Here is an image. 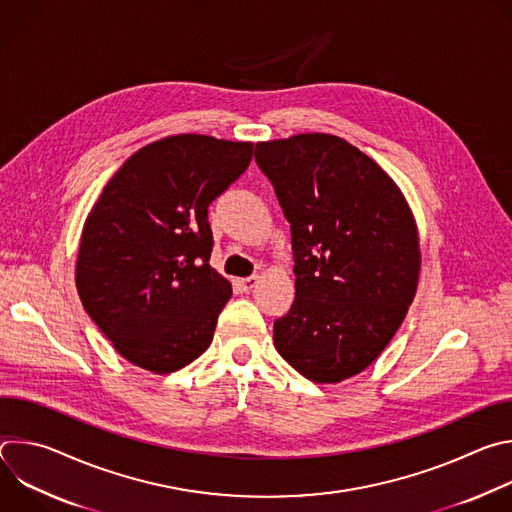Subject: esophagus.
Wrapping results in <instances>:
<instances>
[{"label":"esophagus","mask_w":512,"mask_h":512,"mask_svg":"<svg viewBox=\"0 0 512 512\" xmlns=\"http://www.w3.org/2000/svg\"><path fill=\"white\" fill-rule=\"evenodd\" d=\"M259 283V275H251V277H243V279H237V285L241 287V291H251L255 285Z\"/></svg>","instance_id":"1"}]
</instances>
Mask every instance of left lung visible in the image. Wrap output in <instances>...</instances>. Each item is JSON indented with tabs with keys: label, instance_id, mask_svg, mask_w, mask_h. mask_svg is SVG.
I'll list each match as a JSON object with an SVG mask.
<instances>
[{
	"label": "left lung",
	"instance_id": "left-lung-1",
	"mask_svg": "<svg viewBox=\"0 0 512 512\" xmlns=\"http://www.w3.org/2000/svg\"><path fill=\"white\" fill-rule=\"evenodd\" d=\"M294 249L296 300L273 324L277 352L314 383L369 367L415 298L421 249L395 180L330 133L259 141Z\"/></svg>",
	"mask_w": 512,
	"mask_h": 512
}]
</instances>
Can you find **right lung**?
<instances>
[{"label": "right lung", "instance_id": "obj_1", "mask_svg": "<svg viewBox=\"0 0 512 512\" xmlns=\"http://www.w3.org/2000/svg\"><path fill=\"white\" fill-rule=\"evenodd\" d=\"M251 158V141L170 135L135 152L93 204L79 243L77 291L135 367L168 375L210 346L233 287L208 263V206Z\"/></svg>", "mask_w": 512, "mask_h": 512}]
</instances>
